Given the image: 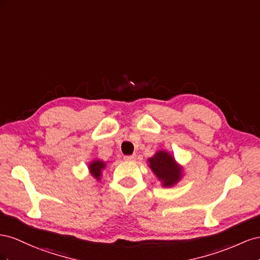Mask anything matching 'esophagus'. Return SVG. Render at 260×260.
Returning a JSON list of instances; mask_svg holds the SVG:
<instances>
[{"mask_svg":"<svg viewBox=\"0 0 260 260\" xmlns=\"http://www.w3.org/2000/svg\"><path fill=\"white\" fill-rule=\"evenodd\" d=\"M125 161H135L136 160V154H132V155H125L124 157Z\"/></svg>","mask_w":260,"mask_h":260,"instance_id":"obj_1","label":"esophagus"}]
</instances>
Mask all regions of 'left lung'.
I'll return each instance as SVG.
<instances>
[{"label": "left lung", "instance_id": "8db88e82", "mask_svg": "<svg viewBox=\"0 0 260 260\" xmlns=\"http://www.w3.org/2000/svg\"><path fill=\"white\" fill-rule=\"evenodd\" d=\"M147 161L163 187H173L183 179L184 167L167 150L157 151Z\"/></svg>", "mask_w": 260, "mask_h": 260}]
</instances>
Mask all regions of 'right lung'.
<instances>
[{
    "label": "right lung",
    "mask_w": 260,
    "mask_h": 260,
    "mask_svg": "<svg viewBox=\"0 0 260 260\" xmlns=\"http://www.w3.org/2000/svg\"><path fill=\"white\" fill-rule=\"evenodd\" d=\"M107 163L100 159H93L89 162L88 165V171L95 181L100 182L102 177V171L106 169Z\"/></svg>",
    "instance_id": "add662e5"
}]
</instances>
